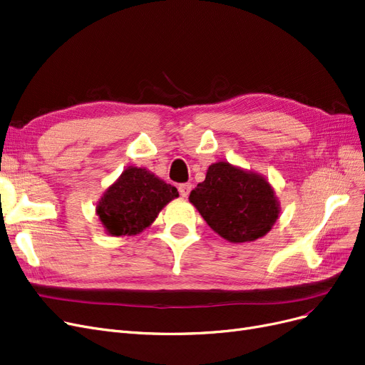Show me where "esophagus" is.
Here are the masks:
<instances>
[{
	"label": "esophagus",
	"mask_w": 365,
	"mask_h": 365,
	"mask_svg": "<svg viewBox=\"0 0 365 365\" xmlns=\"http://www.w3.org/2000/svg\"><path fill=\"white\" fill-rule=\"evenodd\" d=\"M178 190H180V195H181L182 197H187L188 195H190V192H192V184H190V182L180 184V185H178Z\"/></svg>",
	"instance_id": "34e87169"
}]
</instances>
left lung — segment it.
<instances>
[{"mask_svg":"<svg viewBox=\"0 0 365 365\" xmlns=\"http://www.w3.org/2000/svg\"><path fill=\"white\" fill-rule=\"evenodd\" d=\"M188 199L210 228L232 243L266 235L279 215L278 200L266 180L225 161L208 168L205 181Z\"/></svg>","mask_w":365,"mask_h":365,"instance_id":"8db88e82","label":"left lung"}]
</instances>
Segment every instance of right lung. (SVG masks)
Returning a JSON list of instances; mask_svg holds the SVG:
<instances>
[{"instance_id":"right-lung-1","label":"right lung","mask_w":365,"mask_h":365,"mask_svg":"<svg viewBox=\"0 0 365 365\" xmlns=\"http://www.w3.org/2000/svg\"><path fill=\"white\" fill-rule=\"evenodd\" d=\"M178 190L140 168H128L107 188L96 212L111 235H135L155 220Z\"/></svg>"}]
</instances>
